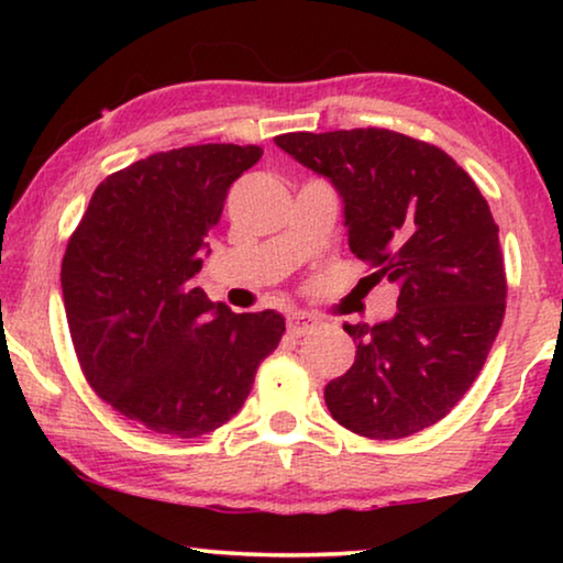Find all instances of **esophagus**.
I'll return each mask as SVG.
<instances>
[{
    "instance_id": "34e87169",
    "label": "esophagus",
    "mask_w": 563,
    "mask_h": 563,
    "mask_svg": "<svg viewBox=\"0 0 563 563\" xmlns=\"http://www.w3.org/2000/svg\"><path fill=\"white\" fill-rule=\"evenodd\" d=\"M312 328H314V318L307 312H291L287 318V330H289V335H295V338L307 335Z\"/></svg>"
}]
</instances>
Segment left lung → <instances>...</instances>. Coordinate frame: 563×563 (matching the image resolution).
I'll list each match as a JSON object with an SVG mask.
<instances>
[{"label": "left lung", "instance_id": "obj_1", "mask_svg": "<svg viewBox=\"0 0 563 563\" xmlns=\"http://www.w3.org/2000/svg\"><path fill=\"white\" fill-rule=\"evenodd\" d=\"M343 199L349 245L374 284L399 287L395 318L343 325L356 361L325 387L343 428L405 438L445 418L479 376L505 318V264L487 199L435 145L384 128L274 137Z\"/></svg>", "mask_w": 563, "mask_h": 563}]
</instances>
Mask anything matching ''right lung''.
Returning <instances> with one entry per match:
<instances>
[{"label":"right lung","instance_id":"1","mask_svg":"<svg viewBox=\"0 0 563 563\" xmlns=\"http://www.w3.org/2000/svg\"><path fill=\"white\" fill-rule=\"evenodd\" d=\"M261 153L207 143L135 161L99 184L66 245L60 287L81 372L153 433L225 426L284 335L279 312L235 314L191 282L230 184Z\"/></svg>","mask_w":563,"mask_h":563}]
</instances>
